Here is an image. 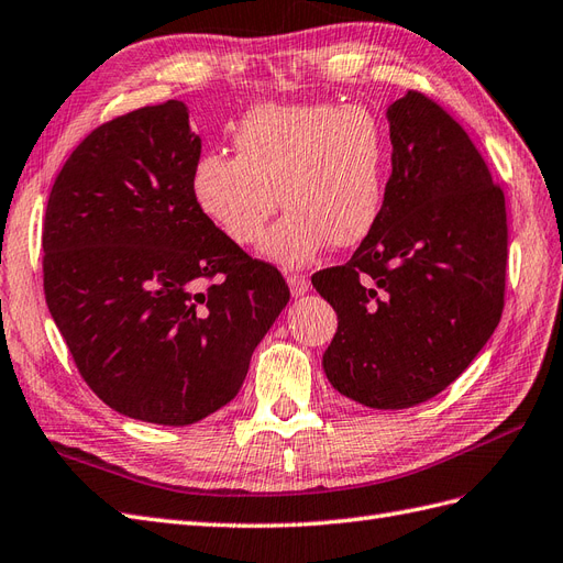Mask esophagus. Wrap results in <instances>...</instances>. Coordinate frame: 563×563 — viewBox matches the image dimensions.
I'll return each mask as SVG.
<instances>
[{"instance_id":"1","label":"esophagus","mask_w":563,"mask_h":563,"mask_svg":"<svg viewBox=\"0 0 563 563\" xmlns=\"http://www.w3.org/2000/svg\"><path fill=\"white\" fill-rule=\"evenodd\" d=\"M287 285H290V292L295 297H301L309 290V278L301 276V273H290V276H287Z\"/></svg>"}]
</instances>
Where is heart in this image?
<instances>
[{
    "mask_svg": "<svg viewBox=\"0 0 563 563\" xmlns=\"http://www.w3.org/2000/svg\"><path fill=\"white\" fill-rule=\"evenodd\" d=\"M235 156L197 158L190 190L199 213L238 247L262 240L278 197L287 207L262 252L307 266L325 244L352 247L376 225L387 142L364 104H258L233 133Z\"/></svg>",
    "mask_w": 563,
    "mask_h": 563,
    "instance_id": "heart-1",
    "label": "heart"
}]
</instances>
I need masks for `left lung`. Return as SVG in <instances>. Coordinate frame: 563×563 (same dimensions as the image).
Wrapping results in <instances>:
<instances>
[{
    "label": "left lung",
    "instance_id": "obj_1",
    "mask_svg": "<svg viewBox=\"0 0 563 563\" xmlns=\"http://www.w3.org/2000/svg\"><path fill=\"white\" fill-rule=\"evenodd\" d=\"M393 173L376 225L311 283L338 313L330 385L371 409H407L452 385L495 333L507 292L504 190L468 133L409 90L387 109Z\"/></svg>",
    "mask_w": 563,
    "mask_h": 563
}]
</instances>
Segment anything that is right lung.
<instances>
[{
    "instance_id": "right-lung-1",
    "label": "right lung",
    "mask_w": 563,
    "mask_h": 563,
    "mask_svg": "<svg viewBox=\"0 0 563 563\" xmlns=\"http://www.w3.org/2000/svg\"><path fill=\"white\" fill-rule=\"evenodd\" d=\"M199 154L178 99L128 111L66 158L42 225L47 307L82 380L158 426L228 405L290 299L276 266L199 213Z\"/></svg>"
}]
</instances>
